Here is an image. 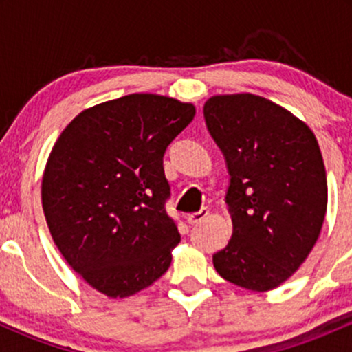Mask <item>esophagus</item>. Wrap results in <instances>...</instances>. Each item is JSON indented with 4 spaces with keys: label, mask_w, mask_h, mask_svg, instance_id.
<instances>
[{
    "label": "esophagus",
    "mask_w": 352,
    "mask_h": 352,
    "mask_svg": "<svg viewBox=\"0 0 352 352\" xmlns=\"http://www.w3.org/2000/svg\"><path fill=\"white\" fill-rule=\"evenodd\" d=\"M207 217H208V208H201V210H199V212L190 213V215L187 217V221H188L190 225H199Z\"/></svg>",
    "instance_id": "1"
}]
</instances>
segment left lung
<instances>
[{"mask_svg": "<svg viewBox=\"0 0 352 352\" xmlns=\"http://www.w3.org/2000/svg\"><path fill=\"white\" fill-rule=\"evenodd\" d=\"M205 122L230 173L233 233L213 254L221 278L270 292L308 258L328 207V182L316 137L302 120L260 96H213Z\"/></svg>", "mask_w": 352, "mask_h": 352, "instance_id": "1", "label": "left lung"}]
</instances>
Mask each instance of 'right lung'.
I'll return each instance as SVG.
<instances>
[{
  "mask_svg": "<svg viewBox=\"0 0 352 352\" xmlns=\"http://www.w3.org/2000/svg\"><path fill=\"white\" fill-rule=\"evenodd\" d=\"M195 106L129 94L82 111L56 140L41 199L56 246L82 280L127 298L159 280L179 245L165 212L164 153Z\"/></svg>",
  "mask_w": 352,
  "mask_h": 352,
  "instance_id": "1",
  "label": "right lung"
}]
</instances>
